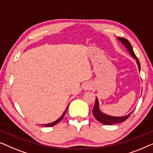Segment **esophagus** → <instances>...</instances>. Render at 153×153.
I'll return each mask as SVG.
<instances>
[{
  "label": "esophagus",
  "instance_id": "obj_1",
  "mask_svg": "<svg viewBox=\"0 0 153 153\" xmlns=\"http://www.w3.org/2000/svg\"><path fill=\"white\" fill-rule=\"evenodd\" d=\"M91 89V86L89 84H85V90H89Z\"/></svg>",
  "mask_w": 153,
  "mask_h": 153
}]
</instances>
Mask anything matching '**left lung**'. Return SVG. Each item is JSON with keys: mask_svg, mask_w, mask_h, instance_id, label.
Returning a JSON list of instances; mask_svg holds the SVG:
<instances>
[{"mask_svg": "<svg viewBox=\"0 0 153 153\" xmlns=\"http://www.w3.org/2000/svg\"><path fill=\"white\" fill-rule=\"evenodd\" d=\"M120 42L122 43L123 44L125 45V46L126 47V48L128 49L130 54L132 56L134 59H136L137 65H138L139 67V70L140 71V68H141V66H140V63H139V61L138 59V58L137 57V56L135 55L134 51H133L132 45L130 43V42L126 39H125L123 37H119L118 38ZM132 113V111L129 114L125 116V117H111V116H108L105 114L101 112L99 109V102H98V100L97 98H96V102H95V105H94V109H93V114L94 116V117L96 118V119L99 121L101 123L104 124V125H113V124H117V123H122L126 120L128 118L130 117L131 114Z\"/></svg>", "mask_w": 153, "mask_h": 153, "instance_id": "obj_1", "label": "left lung"}]
</instances>
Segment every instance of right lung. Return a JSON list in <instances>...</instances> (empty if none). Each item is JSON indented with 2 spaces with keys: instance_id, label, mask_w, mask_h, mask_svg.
<instances>
[{
  "instance_id": "obj_1",
  "label": "right lung",
  "mask_w": 153,
  "mask_h": 153,
  "mask_svg": "<svg viewBox=\"0 0 153 153\" xmlns=\"http://www.w3.org/2000/svg\"><path fill=\"white\" fill-rule=\"evenodd\" d=\"M67 108H68V107H67ZM67 108L66 109V110H65V111H64V112L63 113V114H62V115L61 116V117H60L59 118V119H58L57 120H56L55 121L53 122V123H48V124H44V125H42V126H46V127H52V126H55L56 124H57L58 123L61 121V120H62V119H63L64 117V115H65L66 111V109H67Z\"/></svg>"
}]
</instances>
